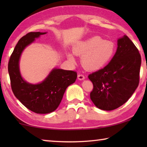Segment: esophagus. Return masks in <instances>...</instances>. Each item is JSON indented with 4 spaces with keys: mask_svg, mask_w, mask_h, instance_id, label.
Returning <instances> with one entry per match:
<instances>
[{
    "mask_svg": "<svg viewBox=\"0 0 147 147\" xmlns=\"http://www.w3.org/2000/svg\"><path fill=\"white\" fill-rule=\"evenodd\" d=\"M78 79L80 80H82L85 79V76H84L83 74H79L78 75Z\"/></svg>",
    "mask_w": 147,
    "mask_h": 147,
    "instance_id": "esophagus-1",
    "label": "esophagus"
}]
</instances>
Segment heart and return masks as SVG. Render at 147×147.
<instances>
[{
  "label": "heart",
  "instance_id": "heart-1",
  "mask_svg": "<svg viewBox=\"0 0 147 147\" xmlns=\"http://www.w3.org/2000/svg\"><path fill=\"white\" fill-rule=\"evenodd\" d=\"M115 47L112 41L104 40L100 36H94L76 45L73 49L76 55L82 56V64L87 70L95 71L106 65L112 58ZM69 58L74 61L72 54Z\"/></svg>",
  "mask_w": 147,
  "mask_h": 147
}]
</instances>
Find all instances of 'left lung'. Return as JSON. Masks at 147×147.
Returning <instances> with one entry per match:
<instances>
[{
  "label": "left lung",
  "instance_id": "left-lung-1",
  "mask_svg": "<svg viewBox=\"0 0 147 147\" xmlns=\"http://www.w3.org/2000/svg\"><path fill=\"white\" fill-rule=\"evenodd\" d=\"M117 45L110 62L88 76L93 85L91 100L102 110L123 105L139 85L141 58L138 49L127 36L119 39Z\"/></svg>",
  "mask_w": 147,
  "mask_h": 147
}]
</instances>
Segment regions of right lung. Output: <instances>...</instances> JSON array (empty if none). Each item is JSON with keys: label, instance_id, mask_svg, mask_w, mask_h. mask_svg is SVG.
Instances as JSON below:
<instances>
[{"label": "right lung", "instance_id": "obj_1", "mask_svg": "<svg viewBox=\"0 0 147 147\" xmlns=\"http://www.w3.org/2000/svg\"><path fill=\"white\" fill-rule=\"evenodd\" d=\"M46 32H29L19 39L9 58L8 73L12 91L23 105L33 112L51 113L60 104L67 88L76 81L75 71L54 69L40 84H31L24 81L19 71V62L22 52Z\"/></svg>", "mask_w": 147, "mask_h": 147}]
</instances>
